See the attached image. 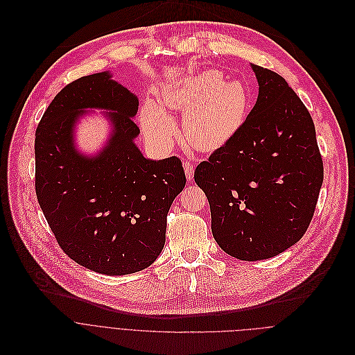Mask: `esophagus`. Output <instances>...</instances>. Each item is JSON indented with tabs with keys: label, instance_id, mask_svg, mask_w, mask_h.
Listing matches in <instances>:
<instances>
[{
	"label": "esophagus",
	"instance_id": "1",
	"mask_svg": "<svg viewBox=\"0 0 355 355\" xmlns=\"http://www.w3.org/2000/svg\"><path fill=\"white\" fill-rule=\"evenodd\" d=\"M183 168H184V173H186L187 180H191L193 176H194V166H193V164L186 161V162H183Z\"/></svg>",
	"mask_w": 355,
	"mask_h": 355
}]
</instances>
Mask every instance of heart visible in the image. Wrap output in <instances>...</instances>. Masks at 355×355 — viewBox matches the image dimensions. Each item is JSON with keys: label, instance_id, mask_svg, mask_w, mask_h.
<instances>
[{"label": "heart", "instance_id": "b5f03b06", "mask_svg": "<svg viewBox=\"0 0 355 355\" xmlns=\"http://www.w3.org/2000/svg\"><path fill=\"white\" fill-rule=\"evenodd\" d=\"M248 107L249 94L241 81H224L220 71L207 69L169 84L162 92L161 105L147 101L141 110V125L154 143L168 146L176 134V124L165 109L186 110V139L197 150L212 151L238 132Z\"/></svg>", "mask_w": 355, "mask_h": 355}]
</instances>
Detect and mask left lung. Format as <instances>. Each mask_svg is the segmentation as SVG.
Segmentation results:
<instances>
[{
  "instance_id": "1",
  "label": "left lung",
  "mask_w": 355,
  "mask_h": 355,
  "mask_svg": "<svg viewBox=\"0 0 355 355\" xmlns=\"http://www.w3.org/2000/svg\"><path fill=\"white\" fill-rule=\"evenodd\" d=\"M256 105L238 132L194 171L211 231L232 257H274L306 232L323 183L313 120L287 81L250 64Z\"/></svg>"
}]
</instances>
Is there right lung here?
<instances>
[{
  "mask_svg": "<svg viewBox=\"0 0 355 355\" xmlns=\"http://www.w3.org/2000/svg\"><path fill=\"white\" fill-rule=\"evenodd\" d=\"M87 108L105 110L112 124L94 157L73 141ZM137 110L138 98L105 71L64 87L36 130L39 205L65 254L99 274L137 272L158 259L168 211L186 184L178 157L147 159L135 146Z\"/></svg>",
  "mask_w": 355,
  "mask_h": 355,
  "instance_id": "obj_1",
  "label": "right lung"
}]
</instances>
